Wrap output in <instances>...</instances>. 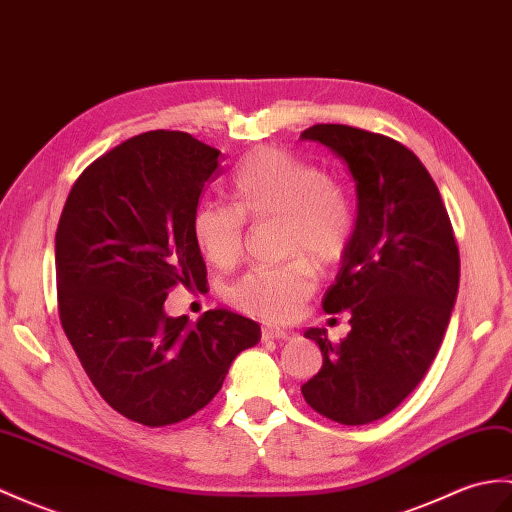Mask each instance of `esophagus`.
<instances>
[{
  "label": "esophagus",
  "mask_w": 512,
  "mask_h": 512,
  "mask_svg": "<svg viewBox=\"0 0 512 512\" xmlns=\"http://www.w3.org/2000/svg\"><path fill=\"white\" fill-rule=\"evenodd\" d=\"M290 338V334L288 331H283V329H264L261 331V340H288Z\"/></svg>",
  "instance_id": "34e87169"
}]
</instances>
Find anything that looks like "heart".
<instances>
[{"label": "heart", "mask_w": 512, "mask_h": 512, "mask_svg": "<svg viewBox=\"0 0 512 512\" xmlns=\"http://www.w3.org/2000/svg\"><path fill=\"white\" fill-rule=\"evenodd\" d=\"M229 194L233 207L202 205L194 213V237L220 268L244 253V218L281 220L288 255H307L316 266L338 264L353 240V209L347 194L314 165L277 148H257L237 165ZM314 292V268L305 257L279 268L246 272L227 288L237 310L266 323L294 318Z\"/></svg>", "instance_id": "1"}]
</instances>
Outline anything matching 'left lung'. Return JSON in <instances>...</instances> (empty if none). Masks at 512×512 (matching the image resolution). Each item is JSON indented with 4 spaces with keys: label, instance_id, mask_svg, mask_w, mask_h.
I'll return each instance as SVG.
<instances>
[{
    "label": "left lung",
    "instance_id": "8db88e82",
    "mask_svg": "<svg viewBox=\"0 0 512 512\" xmlns=\"http://www.w3.org/2000/svg\"><path fill=\"white\" fill-rule=\"evenodd\" d=\"M301 139L342 159L358 198L351 246L323 299L325 312L351 314V331L338 344L327 329L305 331L323 366L301 392L323 417L366 425L395 410L436 358L458 296V246L430 172L399 141L342 124Z\"/></svg>",
    "mask_w": 512,
    "mask_h": 512
}]
</instances>
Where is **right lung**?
I'll list each match as a JSON object with an SVG mask.
<instances>
[{"label": "right lung", "mask_w": 512, "mask_h": 512, "mask_svg": "<svg viewBox=\"0 0 512 512\" xmlns=\"http://www.w3.org/2000/svg\"><path fill=\"white\" fill-rule=\"evenodd\" d=\"M218 168L220 150L178 130H150L91 163L58 222L65 334L102 399L148 427L205 408L233 360L261 338L255 320L229 310L196 323L163 310L174 285L207 288L194 213Z\"/></svg>", "instance_id": "obj_1"}]
</instances>
